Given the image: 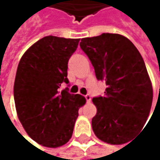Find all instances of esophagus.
<instances>
[{"mask_svg":"<svg viewBox=\"0 0 160 160\" xmlns=\"http://www.w3.org/2000/svg\"><path fill=\"white\" fill-rule=\"evenodd\" d=\"M85 98H86V101L88 102V103H89V102H91V96L90 95H86Z\"/></svg>","mask_w":160,"mask_h":160,"instance_id":"34e87169","label":"esophagus"}]
</instances>
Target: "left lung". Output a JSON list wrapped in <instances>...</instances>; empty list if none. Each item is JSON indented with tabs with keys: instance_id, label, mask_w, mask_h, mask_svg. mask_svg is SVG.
<instances>
[{
	"instance_id": "1",
	"label": "left lung",
	"mask_w": 160,
	"mask_h": 160,
	"mask_svg": "<svg viewBox=\"0 0 160 160\" xmlns=\"http://www.w3.org/2000/svg\"><path fill=\"white\" fill-rule=\"evenodd\" d=\"M107 87L94 98L97 114L92 128L108 144H124L143 128L153 102V87L144 61L133 42L119 34L103 33L79 43Z\"/></svg>"
}]
</instances>
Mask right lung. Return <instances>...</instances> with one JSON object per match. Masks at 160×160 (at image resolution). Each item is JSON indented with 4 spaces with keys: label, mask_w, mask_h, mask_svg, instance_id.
Segmentation results:
<instances>
[{
    "label": "right lung",
    "mask_w": 160,
    "mask_h": 160,
    "mask_svg": "<svg viewBox=\"0 0 160 160\" xmlns=\"http://www.w3.org/2000/svg\"><path fill=\"white\" fill-rule=\"evenodd\" d=\"M79 39L46 36L31 45L19 62L14 100L27 135L49 148L64 145L72 137L84 97L61 91L68 83L67 63Z\"/></svg>",
    "instance_id": "1"
}]
</instances>
